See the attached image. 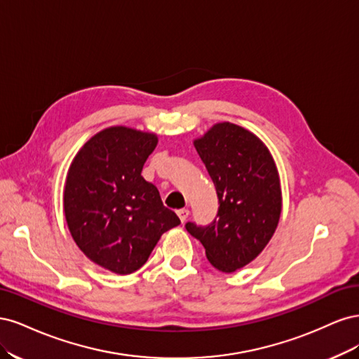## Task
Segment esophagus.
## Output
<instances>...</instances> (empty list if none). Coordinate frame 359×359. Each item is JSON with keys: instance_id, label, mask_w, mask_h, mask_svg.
<instances>
[{"instance_id": "34e87169", "label": "esophagus", "mask_w": 359, "mask_h": 359, "mask_svg": "<svg viewBox=\"0 0 359 359\" xmlns=\"http://www.w3.org/2000/svg\"><path fill=\"white\" fill-rule=\"evenodd\" d=\"M177 214H178V217H180V220H181V223H184L187 220V217H189V210H186V208H182V210H178L177 211Z\"/></svg>"}]
</instances>
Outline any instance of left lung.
<instances>
[{
  "mask_svg": "<svg viewBox=\"0 0 359 359\" xmlns=\"http://www.w3.org/2000/svg\"><path fill=\"white\" fill-rule=\"evenodd\" d=\"M219 198L208 226L186 223L212 266L223 273L256 259L274 235L281 212L280 178L273 156L248 130L219 123L194 140Z\"/></svg>",
  "mask_w": 359,
  "mask_h": 359,
  "instance_id": "1",
  "label": "left lung"
}]
</instances>
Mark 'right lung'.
Instances as JSON below:
<instances>
[{
	"label": "right lung",
	"mask_w": 359,
	"mask_h": 359,
	"mask_svg": "<svg viewBox=\"0 0 359 359\" xmlns=\"http://www.w3.org/2000/svg\"><path fill=\"white\" fill-rule=\"evenodd\" d=\"M157 142L154 133L104 128L79 149L67 173L64 214L73 240L115 274L135 273L160 236L181 223L140 175Z\"/></svg>",
	"instance_id": "1"
}]
</instances>
